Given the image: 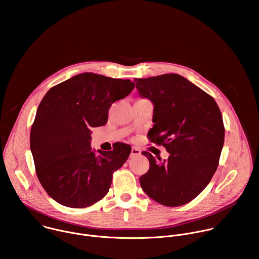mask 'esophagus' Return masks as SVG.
Returning <instances> with one entry per match:
<instances>
[{
	"label": "esophagus",
	"mask_w": 259,
	"mask_h": 259,
	"mask_svg": "<svg viewBox=\"0 0 259 259\" xmlns=\"http://www.w3.org/2000/svg\"><path fill=\"white\" fill-rule=\"evenodd\" d=\"M139 155H141V151L139 149H137V147H132L130 157H136V156H139Z\"/></svg>",
	"instance_id": "esophagus-1"
}]
</instances>
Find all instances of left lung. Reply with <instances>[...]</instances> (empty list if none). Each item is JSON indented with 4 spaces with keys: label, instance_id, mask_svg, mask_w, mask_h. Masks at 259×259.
Here are the masks:
<instances>
[{
    "label": "left lung",
    "instance_id": "1",
    "mask_svg": "<svg viewBox=\"0 0 259 259\" xmlns=\"http://www.w3.org/2000/svg\"><path fill=\"white\" fill-rule=\"evenodd\" d=\"M135 83L138 94L154 104L155 125L147 136L169 153L168 160L157 161L142 152L150 169L139 178L140 186L162 205L188 204L217 169L225 141L220 109L213 97L177 73L135 79Z\"/></svg>",
    "mask_w": 259,
    "mask_h": 259
}]
</instances>
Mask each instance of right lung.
<instances>
[{"mask_svg": "<svg viewBox=\"0 0 259 259\" xmlns=\"http://www.w3.org/2000/svg\"><path fill=\"white\" fill-rule=\"evenodd\" d=\"M134 88L130 80L83 72L52 87L43 97L30 130V151L47 194L70 208L101 200L113 173L127 161L131 146L92 150L91 129L107 123L108 109Z\"/></svg>", "mask_w": 259, "mask_h": 259, "instance_id": "1", "label": "right lung"}]
</instances>
